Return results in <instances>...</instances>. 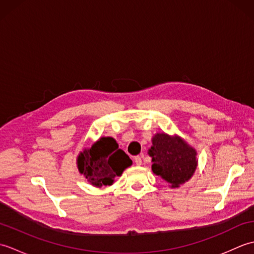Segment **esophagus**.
<instances>
[{
  "instance_id": "obj_1",
  "label": "esophagus",
  "mask_w": 254,
  "mask_h": 254,
  "mask_svg": "<svg viewBox=\"0 0 254 254\" xmlns=\"http://www.w3.org/2000/svg\"><path fill=\"white\" fill-rule=\"evenodd\" d=\"M134 161H135V164L137 166H141L142 165V157L141 156H135V157H134Z\"/></svg>"
}]
</instances>
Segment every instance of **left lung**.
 Segmentation results:
<instances>
[{
	"label": "left lung",
	"instance_id": "1",
	"mask_svg": "<svg viewBox=\"0 0 254 254\" xmlns=\"http://www.w3.org/2000/svg\"><path fill=\"white\" fill-rule=\"evenodd\" d=\"M148 155L152 157V170L171 185L179 188L190 180L196 170V150L180 136L166 133L155 134Z\"/></svg>",
	"mask_w": 254,
	"mask_h": 254
}]
</instances>
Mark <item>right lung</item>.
Returning <instances> with one entry per match:
<instances>
[{
	"mask_svg": "<svg viewBox=\"0 0 254 254\" xmlns=\"http://www.w3.org/2000/svg\"><path fill=\"white\" fill-rule=\"evenodd\" d=\"M132 165L130 157L119 148L115 138L101 137L77 157V168L94 187L111 186L115 178Z\"/></svg>",
	"mask_w": 254,
	"mask_h": 254,
	"instance_id": "right-lung-1",
	"label": "right lung"
}]
</instances>
